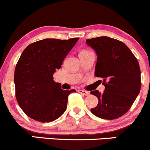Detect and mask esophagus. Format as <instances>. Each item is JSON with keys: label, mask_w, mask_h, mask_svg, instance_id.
Returning a JSON list of instances; mask_svg holds the SVG:
<instances>
[{"label": "esophagus", "mask_w": 150, "mask_h": 150, "mask_svg": "<svg viewBox=\"0 0 150 150\" xmlns=\"http://www.w3.org/2000/svg\"><path fill=\"white\" fill-rule=\"evenodd\" d=\"M78 92L79 93H81V95H83V96H89V95H90V93H89V92H87V91H85V90H78Z\"/></svg>", "instance_id": "esophagus-1"}]
</instances>
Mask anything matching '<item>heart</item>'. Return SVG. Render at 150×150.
Returning <instances> with one entry per match:
<instances>
[{
  "mask_svg": "<svg viewBox=\"0 0 150 150\" xmlns=\"http://www.w3.org/2000/svg\"><path fill=\"white\" fill-rule=\"evenodd\" d=\"M88 52V51H86V50H83V51L80 52L79 54H82V53H86V52Z\"/></svg>",
  "mask_w": 150,
  "mask_h": 150,
  "instance_id": "heart-1",
  "label": "heart"
}]
</instances>
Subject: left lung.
<instances>
[{
  "label": "left lung",
  "instance_id": "1",
  "mask_svg": "<svg viewBox=\"0 0 150 150\" xmlns=\"http://www.w3.org/2000/svg\"><path fill=\"white\" fill-rule=\"evenodd\" d=\"M97 54L95 75L103 79L105 90L91 91L98 99L91 112L98 117L115 120L130 109L141 90L137 59L122 41L107 36L86 40Z\"/></svg>",
  "mask_w": 150,
  "mask_h": 150
}]
</instances>
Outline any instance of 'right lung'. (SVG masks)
<instances>
[{
    "instance_id": "1",
    "label": "right lung",
    "mask_w": 150,
    "mask_h": 150,
    "mask_svg": "<svg viewBox=\"0 0 150 150\" xmlns=\"http://www.w3.org/2000/svg\"><path fill=\"white\" fill-rule=\"evenodd\" d=\"M78 40L46 38L30 44L23 52L14 71V84L17 102L29 117L50 122L65 112L68 97L76 90H62L53 74Z\"/></svg>"
}]
</instances>
